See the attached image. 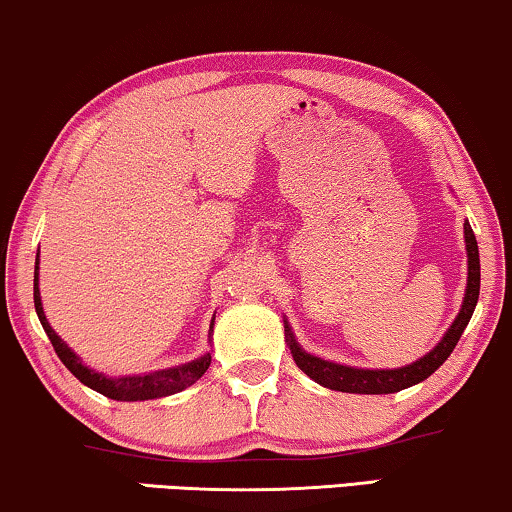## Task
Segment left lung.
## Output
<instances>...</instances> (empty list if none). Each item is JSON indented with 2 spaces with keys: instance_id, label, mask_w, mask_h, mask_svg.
<instances>
[{
  "instance_id": "1",
  "label": "left lung",
  "mask_w": 512,
  "mask_h": 512,
  "mask_svg": "<svg viewBox=\"0 0 512 512\" xmlns=\"http://www.w3.org/2000/svg\"><path fill=\"white\" fill-rule=\"evenodd\" d=\"M464 241H466V255H469V280H466V294L462 311L452 322L450 329L445 331L441 343L427 355L417 359V362L401 366V369H355V366H343L336 362H327L315 355H308L306 350H301V345L294 338L290 325L285 322V338L290 345V352L294 357V364L306 373L308 378H313L315 383L336 392H350V394H394L399 390H406L410 385L422 383L441 366L445 359L450 357V352L455 350L459 338H462L466 325H469L471 315L478 304L480 294V253H478V241L469 225V220L464 222Z\"/></svg>"
}]
</instances>
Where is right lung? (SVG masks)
<instances>
[{
    "instance_id": "1",
    "label": "right lung",
    "mask_w": 512,
    "mask_h": 512,
    "mask_svg": "<svg viewBox=\"0 0 512 512\" xmlns=\"http://www.w3.org/2000/svg\"><path fill=\"white\" fill-rule=\"evenodd\" d=\"M34 308H37L41 327L48 334L57 357L62 359V364L67 366V369L74 373L83 385H88L90 390H95L115 401H146V399H160V397H169V394L183 392L185 387L197 383V380L206 373L208 366H211V352H206L204 357L192 359V362L181 364V366H174V369L143 373V376L109 378L104 376V373L88 369V366L81 362V357H78L76 352L55 334L53 327L48 325L46 313H43V306H41V294H39V253H37V266H34ZM211 331H213V322H211Z\"/></svg>"
}]
</instances>
